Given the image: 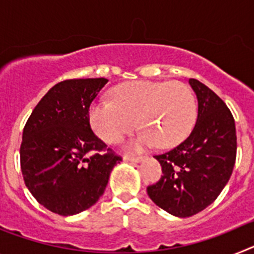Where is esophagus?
Returning a JSON list of instances; mask_svg holds the SVG:
<instances>
[{
    "label": "esophagus",
    "instance_id": "34e87169",
    "mask_svg": "<svg viewBox=\"0 0 254 254\" xmlns=\"http://www.w3.org/2000/svg\"><path fill=\"white\" fill-rule=\"evenodd\" d=\"M123 160L125 161H133V163H138V161L142 160L141 156H136V155H125L123 156Z\"/></svg>",
    "mask_w": 254,
    "mask_h": 254
}]
</instances>
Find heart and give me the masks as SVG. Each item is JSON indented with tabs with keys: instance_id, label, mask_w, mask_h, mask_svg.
Listing matches in <instances>:
<instances>
[{
	"instance_id": "1",
	"label": "heart",
	"mask_w": 254,
	"mask_h": 254,
	"mask_svg": "<svg viewBox=\"0 0 254 254\" xmlns=\"http://www.w3.org/2000/svg\"><path fill=\"white\" fill-rule=\"evenodd\" d=\"M196 118V102L187 85L178 81H132L112 90V100H95L89 120L95 133L116 145L136 127L141 129L131 147L156 143L170 147L190 133Z\"/></svg>"
}]
</instances>
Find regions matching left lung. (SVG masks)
<instances>
[{
	"label": "left lung",
	"mask_w": 254,
	"mask_h": 254,
	"mask_svg": "<svg viewBox=\"0 0 254 254\" xmlns=\"http://www.w3.org/2000/svg\"><path fill=\"white\" fill-rule=\"evenodd\" d=\"M198 114L193 129L178 146L155 155L163 176L147 187L155 205L178 217L198 214L224 190L237 158V133L233 114L221 98L196 78Z\"/></svg>",
	"instance_id": "8db88e82"
}]
</instances>
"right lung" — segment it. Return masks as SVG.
Segmentation results:
<instances>
[{
  "mask_svg": "<svg viewBox=\"0 0 254 254\" xmlns=\"http://www.w3.org/2000/svg\"><path fill=\"white\" fill-rule=\"evenodd\" d=\"M108 80L58 82L26 121L20 146L24 182L40 205L62 216L90 208L122 160L93 132L89 108Z\"/></svg>",
  "mask_w": 254,
  "mask_h": 254,
  "instance_id": "right-lung-1",
  "label": "right lung"
}]
</instances>
